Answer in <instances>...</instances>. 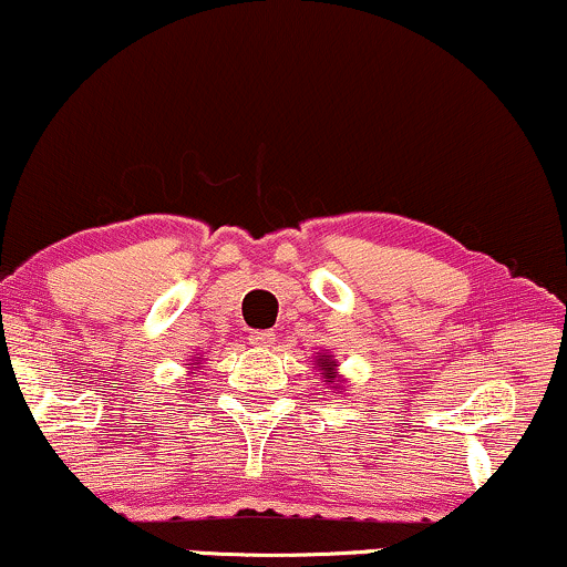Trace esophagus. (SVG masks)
Instances as JSON below:
<instances>
[{"instance_id": "34e87169", "label": "esophagus", "mask_w": 567, "mask_h": 567, "mask_svg": "<svg viewBox=\"0 0 567 567\" xmlns=\"http://www.w3.org/2000/svg\"><path fill=\"white\" fill-rule=\"evenodd\" d=\"M250 343L256 346V349H271V346H275V332H269V330H256V332H250Z\"/></svg>"}]
</instances>
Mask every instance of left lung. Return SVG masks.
<instances>
[{"instance_id":"left-lung-1","label":"left lung","mask_w":567,"mask_h":567,"mask_svg":"<svg viewBox=\"0 0 567 567\" xmlns=\"http://www.w3.org/2000/svg\"><path fill=\"white\" fill-rule=\"evenodd\" d=\"M313 364H317L319 374H322V383L330 388V391H343V378H340V374H338V367L340 364L330 357V351L319 353Z\"/></svg>"}]
</instances>
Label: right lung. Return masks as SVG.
Wrapping results in <instances>:
<instances>
[{
  "instance_id": "obj_1",
  "label": "right lung",
  "mask_w": 567,
  "mask_h": 567,
  "mask_svg": "<svg viewBox=\"0 0 567 567\" xmlns=\"http://www.w3.org/2000/svg\"><path fill=\"white\" fill-rule=\"evenodd\" d=\"M189 361H193V364H195V367H189V370H197V364H200V357H193Z\"/></svg>"
}]
</instances>
